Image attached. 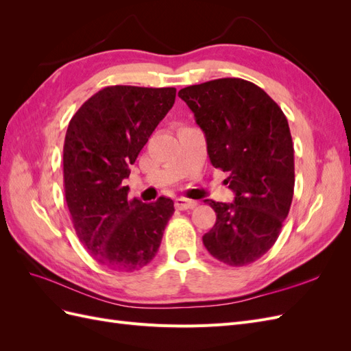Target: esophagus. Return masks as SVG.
I'll return each instance as SVG.
<instances>
[{
  "instance_id": "1",
  "label": "esophagus",
  "mask_w": 351,
  "mask_h": 351,
  "mask_svg": "<svg viewBox=\"0 0 351 351\" xmlns=\"http://www.w3.org/2000/svg\"><path fill=\"white\" fill-rule=\"evenodd\" d=\"M196 206V202L195 200H190V199H184V197H180L176 199V208L178 210H186V209H193Z\"/></svg>"
}]
</instances>
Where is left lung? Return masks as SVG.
Listing matches in <instances>:
<instances>
[{
    "label": "left lung",
    "instance_id": "left-lung-1",
    "mask_svg": "<svg viewBox=\"0 0 351 351\" xmlns=\"http://www.w3.org/2000/svg\"><path fill=\"white\" fill-rule=\"evenodd\" d=\"M205 133L212 165L230 173L232 204L206 199L217 222L204 236L208 252L230 267L263 256L277 241L294 193L289 121L256 84L226 77L178 92Z\"/></svg>",
    "mask_w": 351,
    "mask_h": 351
}]
</instances>
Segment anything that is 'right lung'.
Segmentation results:
<instances>
[{
	"label": "right lung",
	"mask_w": 351,
	"mask_h": 351,
	"mask_svg": "<svg viewBox=\"0 0 351 351\" xmlns=\"http://www.w3.org/2000/svg\"><path fill=\"white\" fill-rule=\"evenodd\" d=\"M176 88H104L70 120L62 149L64 193L73 227L102 267L134 272L161 244L174 202L129 199L123 180L176 101Z\"/></svg>",
	"instance_id": "right-lung-1"
}]
</instances>
